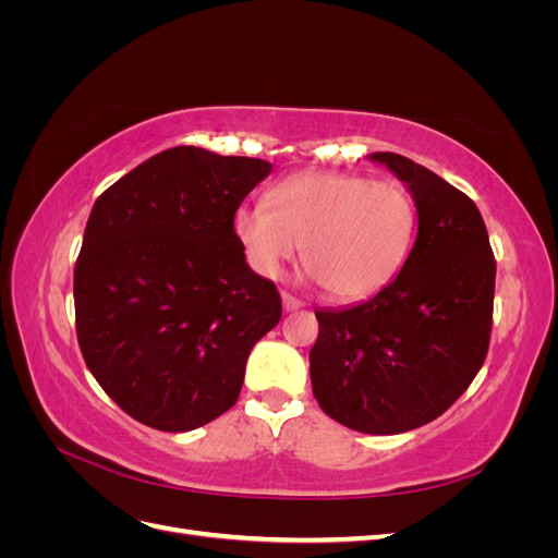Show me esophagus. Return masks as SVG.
Masks as SVG:
<instances>
[{"instance_id": "34e87169", "label": "esophagus", "mask_w": 558, "mask_h": 558, "mask_svg": "<svg viewBox=\"0 0 558 558\" xmlns=\"http://www.w3.org/2000/svg\"><path fill=\"white\" fill-rule=\"evenodd\" d=\"M281 305H283L286 312H295V310H300L302 305H305V302L293 298L291 293H281Z\"/></svg>"}]
</instances>
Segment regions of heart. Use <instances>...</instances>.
I'll use <instances>...</instances> for the list:
<instances>
[{
  "label": "heart",
  "mask_w": 558,
  "mask_h": 558,
  "mask_svg": "<svg viewBox=\"0 0 558 558\" xmlns=\"http://www.w3.org/2000/svg\"><path fill=\"white\" fill-rule=\"evenodd\" d=\"M232 234L253 272L277 279L300 248L310 277L337 300H363L391 281L412 248L416 205L398 181L347 172L283 179L267 205H242Z\"/></svg>",
  "instance_id": "1"
}]
</instances>
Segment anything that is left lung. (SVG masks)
<instances>
[{
  "instance_id": "8db88e82",
  "label": "left lung",
  "mask_w": 558,
  "mask_h": 558,
  "mask_svg": "<svg viewBox=\"0 0 558 558\" xmlns=\"http://www.w3.org/2000/svg\"><path fill=\"white\" fill-rule=\"evenodd\" d=\"M416 205V240L398 277L342 310H316L312 391L328 416L367 435L428 424L480 373L492 337L496 260L465 193L398 154H369Z\"/></svg>"
}]
</instances>
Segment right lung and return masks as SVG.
<instances>
[{
  "label": "right lung",
  "instance_id": "1",
  "mask_svg": "<svg viewBox=\"0 0 558 558\" xmlns=\"http://www.w3.org/2000/svg\"><path fill=\"white\" fill-rule=\"evenodd\" d=\"M272 172L177 146L97 197L74 267L76 337L107 396L140 424L185 433L228 412L251 349L281 318L246 265L232 214Z\"/></svg>",
  "mask_w": 558,
  "mask_h": 558
}]
</instances>
